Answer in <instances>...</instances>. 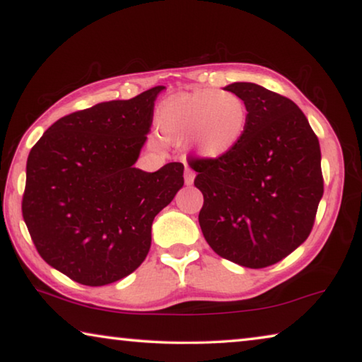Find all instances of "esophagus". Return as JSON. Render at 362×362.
Returning <instances> with one entry per match:
<instances>
[{
  "mask_svg": "<svg viewBox=\"0 0 362 362\" xmlns=\"http://www.w3.org/2000/svg\"><path fill=\"white\" fill-rule=\"evenodd\" d=\"M183 179H185V185H193V182H194L193 169H189L188 166H185V175H183Z\"/></svg>",
  "mask_w": 362,
  "mask_h": 362,
  "instance_id": "obj_1",
  "label": "esophagus"
}]
</instances>
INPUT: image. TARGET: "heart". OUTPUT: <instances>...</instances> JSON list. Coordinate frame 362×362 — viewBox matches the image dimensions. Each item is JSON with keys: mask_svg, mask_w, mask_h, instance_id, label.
<instances>
[{"mask_svg": "<svg viewBox=\"0 0 362 362\" xmlns=\"http://www.w3.org/2000/svg\"><path fill=\"white\" fill-rule=\"evenodd\" d=\"M249 112L235 93L198 89L164 100L156 115V127L170 144H188L203 158H220L241 142Z\"/></svg>", "mask_w": 362, "mask_h": 362, "instance_id": "1", "label": "heart"}]
</instances>
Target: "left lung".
<instances>
[{"mask_svg":"<svg viewBox=\"0 0 362 362\" xmlns=\"http://www.w3.org/2000/svg\"><path fill=\"white\" fill-rule=\"evenodd\" d=\"M225 90L244 100L249 122L225 156L188 161L204 196L199 226L220 257L265 268L293 252L313 228L324 193L320 140L287 97L254 83Z\"/></svg>","mask_w":362,"mask_h":362,"instance_id":"1","label":"left lung"}]
</instances>
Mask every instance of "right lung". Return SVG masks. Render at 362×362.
I'll return each instance as SVG.
<instances>
[{"label":"right lung","instance_id":"1","mask_svg":"<svg viewBox=\"0 0 362 362\" xmlns=\"http://www.w3.org/2000/svg\"><path fill=\"white\" fill-rule=\"evenodd\" d=\"M163 89L66 115L30 151L23 220L42 260L79 284H112L137 269L153 220L183 187L182 163L134 168Z\"/></svg>","mask_w":362,"mask_h":362}]
</instances>
